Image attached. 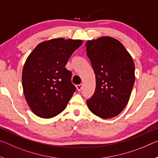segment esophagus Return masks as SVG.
Returning a JSON list of instances; mask_svg holds the SVG:
<instances>
[{
    "label": "esophagus",
    "mask_w": 158,
    "mask_h": 158,
    "mask_svg": "<svg viewBox=\"0 0 158 158\" xmlns=\"http://www.w3.org/2000/svg\"><path fill=\"white\" fill-rule=\"evenodd\" d=\"M82 87H83V85H82L81 84H79V85H77V86H76V88H77V91H81V90L82 89Z\"/></svg>",
    "instance_id": "obj_1"
}]
</instances>
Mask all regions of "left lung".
Instances as JSON below:
<instances>
[{
  "label": "left lung",
  "instance_id": "left-lung-1",
  "mask_svg": "<svg viewBox=\"0 0 158 158\" xmlns=\"http://www.w3.org/2000/svg\"><path fill=\"white\" fill-rule=\"evenodd\" d=\"M86 47L96 75V90L87 106L101 118L116 117L128 103L134 86L132 57L121 42L110 36L89 40Z\"/></svg>",
  "mask_w": 158,
  "mask_h": 158
}]
</instances>
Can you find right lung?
Returning a JSON list of instances; mask_svg holds the SVG:
<instances>
[{
  "label": "right lung",
  "instance_id": "1",
  "mask_svg": "<svg viewBox=\"0 0 158 158\" xmlns=\"http://www.w3.org/2000/svg\"><path fill=\"white\" fill-rule=\"evenodd\" d=\"M81 40L52 39L37 45L22 69V87L30 109L41 118H52L65 109L76 88L65 68Z\"/></svg>",
  "mask_w": 158,
  "mask_h": 158
}]
</instances>
